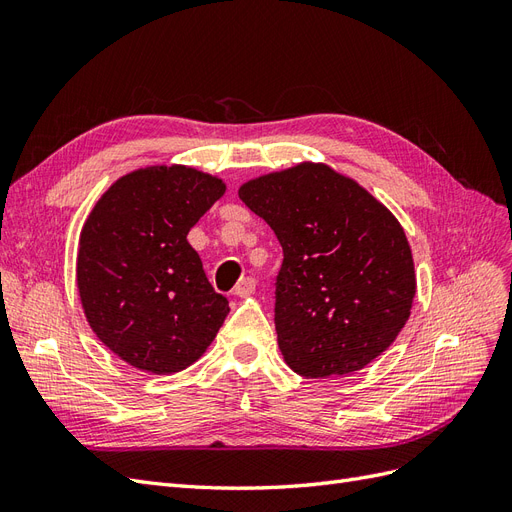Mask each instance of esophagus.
<instances>
[{
	"instance_id": "esophagus-1",
	"label": "esophagus",
	"mask_w": 512,
	"mask_h": 512,
	"mask_svg": "<svg viewBox=\"0 0 512 512\" xmlns=\"http://www.w3.org/2000/svg\"><path fill=\"white\" fill-rule=\"evenodd\" d=\"M256 290V280L254 277H243V280L235 286V294L237 297H250Z\"/></svg>"
}]
</instances>
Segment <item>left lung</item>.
<instances>
[{"instance_id": "1", "label": "left lung", "mask_w": 512, "mask_h": 512, "mask_svg": "<svg viewBox=\"0 0 512 512\" xmlns=\"http://www.w3.org/2000/svg\"><path fill=\"white\" fill-rule=\"evenodd\" d=\"M239 198L284 250L275 331L292 371L346 376L395 342L410 318L416 275L406 232L380 200L314 162L247 181Z\"/></svg>"}]
</instances>
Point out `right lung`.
I'll list each match as a JSON object with an SVG mask.
<instances>
[{
    "label": "right lung",
    "mask_w": 512,
    "mask_h": 512,
    "mask_svg": "<svg viewBox=\"0 0 512 512\" xmlns=\"http://www.w3.org/2000/svg\"><path fill=\"white\" fill-rule=\"evenodd\" d=\"M226 192L190 166H147L117 179L81 230L76 284L89 327L128 365L175 374L205 354L230 307L188 243Z\"/></svg>",
    "instance_id": "obj_1"
}]
</instances>
